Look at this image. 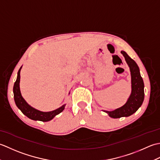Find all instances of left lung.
<instances>
[{"label": "left lung", "instance_id": "8db88e82", "mask_svg": "<svg viewBox=\"0 0 160 160\" xmlns=\"http://www.w3.org/2000/svg\"><path fill=\"white\" fill-rule=\"evenodd\" d=\"M126 62L130 69L131 76V92L128 100L123 106L113 111H105L108 116L112 118H120L122 117H128L135 113L140 108L144 99V84L143 79L141 77L140 69L137 63L128 56L124 51H121Z\"/></svg>", "mask_w": 160, "mask_h": 160}]
</instances>
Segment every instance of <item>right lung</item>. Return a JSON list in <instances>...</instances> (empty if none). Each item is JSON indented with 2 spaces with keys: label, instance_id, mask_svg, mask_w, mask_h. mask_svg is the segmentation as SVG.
Wrapping results in <instances>:
<instances>
[{
  "label": "right lung",
  "instance_id": "right-lung-1",
  "mask_svg": "<svg viewBox=\"0 0 160 160\" xmlns=\"http://www.w3.org/2000/svg\"><path fill=\"white\" fill-rule=\"evenodd\" d=\"M22 69V67L18 70V75H17L16 80L14 83L13 88V98L17 107L22 111V113L26 115L27 117L33 120H38L42 122H48L52 120L56 115L60 113L65 107L66 104H63L62 107H59L56 110H53L49 112H43L39 111L36 108L32 107L31 105H29L25 100L22 98L21 92L20 89V70Z\"/></svg>",
  "mask_w": 160,
  "mask_h": 160
}]
</instances>
